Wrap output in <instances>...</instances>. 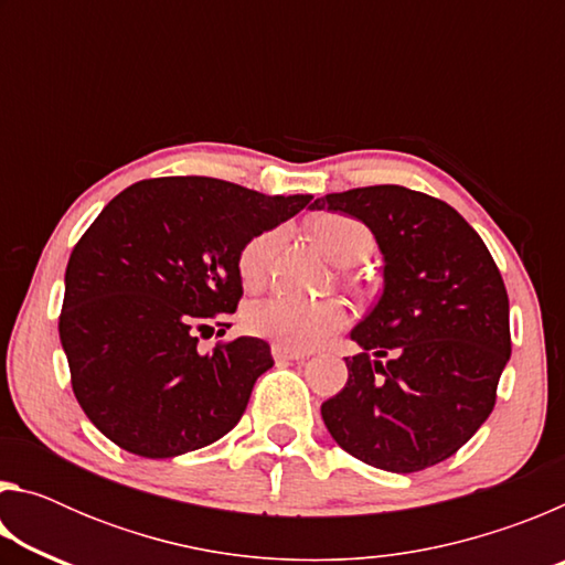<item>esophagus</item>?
<instances>
[{
	"label": "esophagus",
	"mask_w": 565,
	"mask_h": 565,
	"mask_svg": "<svg viewBox=\"0 0 565 565\" xmlns=\"http://www.w3.org/2000/svg\"><path fill=\"white\" fill-rule=\"evenodd\" d=\"M271 356H274V361H299V359L306 356V353H301V351H289V349L279 347V343H274V347H271Z\"/></svg>",
	"instance_id": "esophagus-1"
}]
</instances>
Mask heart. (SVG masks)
<instances>
[{"mask_svg":"<svg viewBox=\"0 0 565 565\" xmlns=\"http://www.w3.org/2000/svg\"><path fill=\"white\" fill-rule=\"evenodd\" d=\"M309 228L317 244L341 266L363 262L374 246L369 228L353 216L321 214ZM279 236V228H269L242 246L238 276L246 286H259L266 279ZM343 323H347V309L339 301H299L276 294L252 301L244 309V329L252 337L269 339L289 351L317 349L333 331L343 329Z\"/></svg>","mask_w":565,"mask_h":565,"instance_id":"obj_1","label":"heart"}]
</instances>
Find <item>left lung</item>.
<instances>
[{
    "instance_id": "8db88e82",
    "label": "left lung",
    "mask_w": 565,
    "mask_h": 565,
    "mask_svg": "<svg viewBox=\"0 0 565 565\" xmlns=\"http://www.w3.org/2000/svg\"><path fill=\"white\" fill-rule=\"evenodd\" d=\"M311 209L356 216L384 254V294L351 331L361 353L321 404L323 424L343 451L391 473L446 461L489 418L511 356L499 266L454 206L414 189H349Z\"/></svg>"
}]
</instances>
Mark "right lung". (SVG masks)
Here are the masks:
<instances>
[{"mask_svg": "<svg viewBox=\"0 0 565 565\" xmlns=\"http://www.w3.org/2000/svg\"><path fill=\"white\" fill-rule=\"evenodd\" d=\"M311 199L161 177L102 209L66 264L60 339L74 396L109 441L171 458L238 424L256 379L274 366L269 343L238 337L204 353L199 333L236 311L242 246Z\"/></svg>", "mask_w": 565, "mask_h": 565, "instance_id": "right-lung-1", "label": "right lung"}]
</instances>
